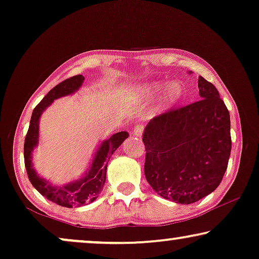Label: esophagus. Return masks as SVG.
<instances>
[{"mask_svg": "<svg viewBox=\"0 0 259 259\" xmlns=\"http://www.w3.org/2000/svg\"><path fill=\"white\" fill-rule=\"evenodd\" d=\"M143 125L142 124H136L134 126V129H133V131H134V134L136 135V136H141L142 135V133H143Z\"/></svg>", "mask_w": 259, "mask_h": 259, "instance_id": "obj_1", "label": "esophagus"}]
</instances>
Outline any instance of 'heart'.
<instances>
[{
	"label": "heart",
	"mask_w": 259,
	"mask_h": 259,
	"mask_svg": "<svg viewBox=\"0 0 259 259\" xmlns=\"http://www.w3.org/2000/svg\"><path fill=\"white\" fill-rule=\"evenodd\" d=\"M164 87H165L164 83H155V84H152L149 89L151 90L152 94H157V93L161 92V90L164 89ZM180 96H181L180 85H178V84L170 85L169 89H167V94H166L167 101L175 102V101H177L178 98H180Z\"/></svg>",
	"instance_id": "obj_1"
}]
</instances>
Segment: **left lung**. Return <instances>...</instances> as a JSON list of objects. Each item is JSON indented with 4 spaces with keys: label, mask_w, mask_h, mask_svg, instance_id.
I'll use <instances>...</instances> for the list:
<instances>
[{
    "label": "left lung",
    "mask_w": 259,
    "mask_h": 259,
    "mask_svg": "<svg viewBox=\"0 0 259 259\" xmlns=\"http://www.w3.org/2000/svg\"><path fill=\"white\" fill-rule=\"evenodd\" d=\"M197 102L163 111L143 131L144 174L163 198L180 204L216 190L231 152L230 114L212 83L198 77Z\"/></svg>",
    "instance_id": "left-lung-1"
}]
</instances>
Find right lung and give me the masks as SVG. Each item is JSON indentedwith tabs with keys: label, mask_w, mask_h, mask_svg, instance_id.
Segmentation results:
<instances>
[{
	"label": "right lung",
	"mask_w": 259,
	"mask_h": 259,
	"mask_svg": "<svg viewBox=\"0 0 259 259\" xmlns=\"http://www.w3.org/2000/svg\"><path fill=\"white\" fill-rule=\"evenodd\" d=\"M82 75H76L58 83L56 87L43 97V100L36 105L32 111L30 124L24 140V165L27 170L29 181L36 190L49 201L58 204L61 206L72 207L81 206L89 202H94L98 197V194L103 189L107 166L109 158L114 154L116 149L122 144V142L129 136L126 131H121L104 141L98 148L92 163V167L84 177L74 183L67 184L64 187H52L48 182L37 176L31 164V151L36 147L38 141V119L42 111L53 103L54 100L75 93L83 83Z\"/></svg>",
	"instance_id": "add662e5"
}]
</instances>
